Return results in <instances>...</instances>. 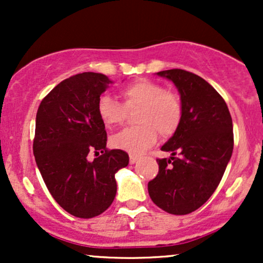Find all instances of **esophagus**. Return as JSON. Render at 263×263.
I'll use <instances>...</instances> for the list:
<instances>
[{"instance_id": "esophagus-1", "label": "esophagus", "mask_w": 263, "mask_h": 263, "mask_svg": "<svg viewBox=\"0 0 263 263\" xmlns=\"http://www.w3.org/2000/svg\"><path fill=\"white\" fill-rule=\"evenodd\" d=\"M138 159H140V156L134 155V153H129V163H131V164H134V163L137 162Z\"/></svg>"}]
</instances>
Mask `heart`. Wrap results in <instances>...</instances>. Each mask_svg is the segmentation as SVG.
<instances>
[{
  "mask_svg": "<svg viewBox=\"0 0 263 263\" xmlns=\"http://www.w3.org/2000/svg\"><path fill=\"white\" fill-rule=\"evenodd\" d=\"M123 105L108 95L98 100L99 119L112 129L126 121L127 110L138 107L136 122L140 125L123 129L114 136L111 144L128 152H143L157 142L159 135L170 137L176 134L183 119V105L176 92L165 90L162 84L138 79L121 89Z\"/></svg>",
  "mask_w": 263,
  "mask_h": 263,
  "instance_id": "heart-1",
  "label": "heart"
}]
</instances>
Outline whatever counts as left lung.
Returning <instances> with one entry per match:
<instances>
[{
	"label": "left lung",
	"instance_id": "8db88e82",
	"mask_svg": "<svg viewBox=\"0 0 263 263\" xmlns=\"http://www.w3.org/2000/svg\"><path fill=\"white\" fill-rule=\"evenodd\" d=\"M174 83L180 93L183 119L157 159L158 174L148 183L157 206L173 215L193 213L218 188L234 149L232 120L221 95L198 75L171 69L157 73Z\"/></svg>",
	"mask_w": 263,
	"mask_h": 263
}]
</instances>
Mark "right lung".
Instances as JSON below:
<instances>
[{"label": "right lung", "instance_id": "1", "mask_svg": "<svg viewBox=\"0 0 263 263\" xmlns=\"http://www.w3.org/2000/svg\"><path fill=\"white\" fill-rule=\"evenodd\" d=\"M111 81L104 74L81 73L63 80L42 100L35 117L33 153L45 185L65 211L81 219L112 204L115 173L128 164L122 149H107L98 100ZM96 153L92 162L87 161Z\"/></svg>", "mask_w": 263, "mask_h": 263}]
</instances>
